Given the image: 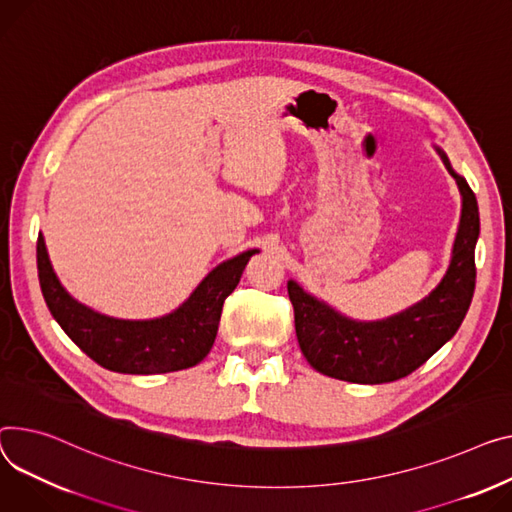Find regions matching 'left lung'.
<instances>
[{
	"instance_id": "left-lung-1",
	"label": "left lung",
	"mask_w": 512,
	"mask_h": 512,
	"mask_svg": "<svg viewBox=\"0 0 512 512\" xmlns=\"http://www.w3.org/2000/svg\"><path fill=\"white\" fill-rule=\"evenodd\" d=\"M453 177L463 195L453 259L438 288L412 309L385 321L356 323L288 282L298 344L315 370L348 383H391L420 368L457 333L475 290L480 214L478 199L467 181L455 173Z\"/></svg>"
}]
</instances>
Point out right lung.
Masks as SVG:
<instances>
[{
    "mask_svg": "<svg viewBox=\"0 0 512 512\" xmlns=\"http://www.w3.org/2000/svg\"><path fill=\"white\" fill-rule=\"evenodd\" d=\"M255 253L253 249L218 265L175 313L154 321H119L86 309L67 294L53 274L43 236L37 241L39 282L51 315L88 358L123 374L173 372L206 358L224 300Z\"/></svg>",
    "mask_w": 512,
    "mask_h": 512,
    "instance_id": "obj_1",
    "label": "right lung"
}]
</instances>
